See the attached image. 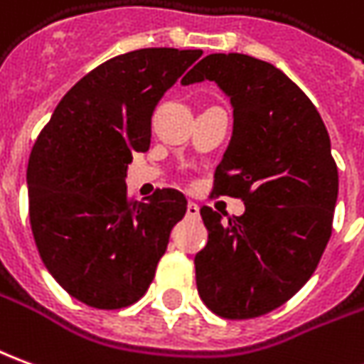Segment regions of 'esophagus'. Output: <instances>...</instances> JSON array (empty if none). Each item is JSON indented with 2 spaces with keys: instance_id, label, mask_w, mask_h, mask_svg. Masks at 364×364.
<instances>
[{
  "instance_id": "34e87169",
  "label": "esophagus",
  "mask_w": 364,
  "mask_h": 364,
  "mask_svg": "<svg viewBox=\"0 0 364 364\" xmlns=\"http://www.w3.org/2000/svg\"><path fill=\"white\" fill-rule=\"evenodd\" d=\"M187 217L189 218H197L199 217V205L197 203H187Z\"/></svg>"
}]
</instances>
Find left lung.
Segmentation results:
<instances>
[{
	"label": "left lung",
	"mask_w": 364,
	"mask_h": 364,
	"mask_svg": "<svg viewBox=\"0 0 364 364\" xmlns=\"http://www.w3.org/2000/svg\"><path fill=\"white\" fill-rule=\"evenodd\" d=\"M203 80L232 104L213 195L240 197L246 210L223 220L200 207L208 242L195 256L197 289L220 317L250 319L284 306L311 278L331 236L339 175L319 112L279 68L215 53L181 85Z\"/></svg>",
	"instance_id": "1"
}]
</instances>
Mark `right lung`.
<instances>
[{
  "instance_id": "obj_1",
  "label": "right lung",
  "mask_w": 364,
  "mask_h": 364,
  "mask_svg": "<svg viewBox=\"0 0 364 364\" xmlns=\"http://www.w3.org/2000/svg\"><path fill=\"white\" fill-rule=\"evenodd\" d=\"M203 55L139 49L82 76L53 112L27 165L29 218L41 260L68 294L96 309L136 304L187 210L177 189L146 203L126 195L134 151H147L151 114Z\"/></svg>"
}]
</instances>
